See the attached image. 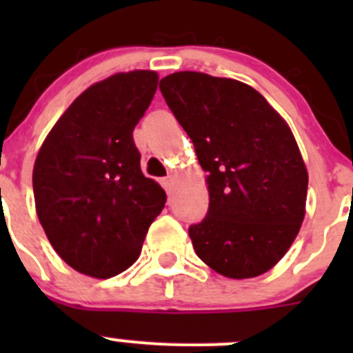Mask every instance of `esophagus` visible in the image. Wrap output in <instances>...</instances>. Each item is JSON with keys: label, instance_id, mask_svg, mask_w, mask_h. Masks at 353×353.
I'll return each instance as SVG.
<instances>
[{"label": "esophagus", "instance_id": "obj_1", "mask_svg": "<svg viewBox=\"0 0 353 353\" xmlns=\"http://www.w3.org/2000/svg\"><path fill=\"white\" fill-rule=\"evenodd\" d=\"M174 183H176V179H174L172 176H169V177H163V179H162V186L165 188V191H167V193H170V191L174 190Z\"/></svg>", "mask_w": 353, "mask_h": 353}]
</instances>
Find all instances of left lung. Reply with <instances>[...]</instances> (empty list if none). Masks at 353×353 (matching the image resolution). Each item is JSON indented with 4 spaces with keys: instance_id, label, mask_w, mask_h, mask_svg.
I'll return each mask as SVG.
<instances>
[{
    "instance_id": "1",
    "label": "left lung",
    "mask_w": 353,
    "mask_h": 353,
    "mask_svg": "<svg viewBox=\"0 0 353 353\" xmlns=\"http://www.w3.org/2000/svg\"><path fill=\"white\" fill-rule=\"evenodd\" d=\"M160 92L206 172L208 213L190 227L194 251L227 279L263 275L287 254L305 215L307 167L290 126L232 78L177 71Z\"/></svg>"
}]
</instances>
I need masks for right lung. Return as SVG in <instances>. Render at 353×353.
Listing matches in <instances>:
<instances>
[{
    "mask_svg": "<svg viewBox=\"0 0 353 353\" xmlns=\"http://www.w3.org/2000/svg\"><path fill=\"white\" fill-rule=\"evenodd\" d=\"M152 70L90 85L46 137L32 172L39 222L78 273L110 279L141 252L165 191L143 176L133 130L154 99Z\"/></svg>",
    "mask_w": 353,
    "mask_h": 353,
    "instance_id": "add662e5",
    "label": "right lung"
}]
</instances>
